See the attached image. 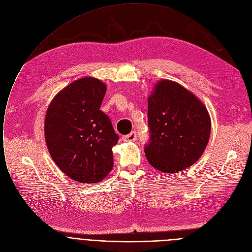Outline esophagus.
I'll return each mask as SVG.
<instances>
[{"instance_id":"esophagus-1","label":"esophagus","mask_w":252,"mask_h":252,"mask_svg":"<svg viewBox=\"0 0 252 252\" xmlns=\"http://www.w3.org/2000/svg\"><path fill=\"white\" fill-rule=\"evenodd\" d=\"M122 139L125 142H134L137 139V135H136L135 132H132V133H130V134H128L126 136H123Z\"/></svg>"}]
</instances>
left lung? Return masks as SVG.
<instances>
[{"label": "left lung", "instance_id": "obj_1", "mask_svg": "<svg viewBox=\"0 0 252 252\" xmlns=\"http://www.w3.org/2000/svg\"><path fill=\"white\" fill-rule=\"evenodd\" d=\"M150 144L145 155L153 168L179 173L204 154L212 121L205 104L180 83L161 79L148 97Z\"/></svg>", "mask_w": 252, "mask_h": 252}]
</instances>
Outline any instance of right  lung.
I'll return each mask as SVG.
<instances>
[{
  "instance_id": "right-lung-1",
  "label": "right lung",
  "mask_w": 252,
  "mask_h": 252,
  "mask_svg": "<svg viewBox=\"0 0 252 252\" xmlns=\"http://www.w3.org/2000/svg\"><path fill=\"white\" fill-rule=\"evenodd\" d=\"M106 84L86 76L72 81L50 101L44 139L57 166L77 183L97 184L113 168L118 142L109 117L100 110Z\"/></svg>"
}]
</instances>
